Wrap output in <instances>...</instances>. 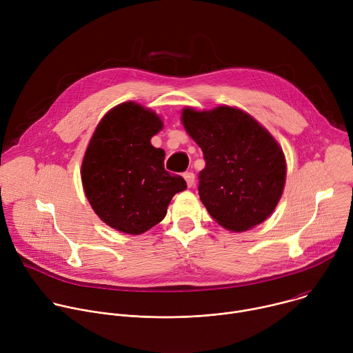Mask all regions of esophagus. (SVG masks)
<instances>
[{"label":"esophagus","mask_w":353,"mask_h":353,"mask_svg":"<svg viewBox=\"0 0 353 353\" xmlns=\"http://www.w3.org/2000/svg\"><path fill=\"white\" fill-rule=\"evenodd\" d=\"M183 177H184V180L187 181V185H188V187H192V185H194V183H195V176H194L192 172H185V173L183 174Z\"/></svg>","instance_id":"34e87169"}]
</instances>
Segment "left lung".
<instances>
[{"label": "left lung", "instance_id": "1", "mask_svg": "<svg viewBox=\"0 0 353 353\" xmlns=\"http://www.w3.org/2000/svg\"><path fill=\"white\" fill-rule=\"evenodd\" d=\"M181 121L203 149L198 194L210 215L233 232L264 222L286 179L285 155L274 137L250 114L229 106L210 112L187 108Z\"/></svg>", "mask_w": 353, "mask_h": 353}]
</instances>
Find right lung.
<instances>
[{
  "mask_svg": "<svg viewBox=\"0 0 353 353\" xmlns=\"http://www.w3.org/2000/svg\"><path fill=\"white\" fill-rule=\"evenodd\" d=\"M162 128L152 110L125 102L97 124L86 148L81 177L85 195L106 225L141 234L158 225L185 180L165 170V150L150 143Z\"/></svg>",
  "mask_w": 353,
  "mask_h": 353,
  "instance_id": "right-lung-1",
  "label": "right lung"
}]
</instances>
